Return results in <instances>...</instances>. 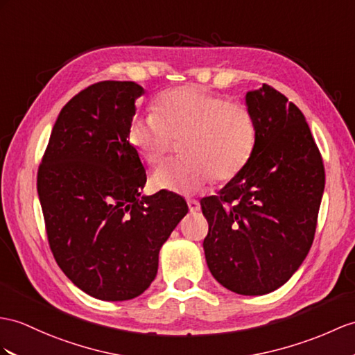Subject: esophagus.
I'll list each match as a JSON object with an SVG mask.
<instances>
[{
    "label": "esophagus",
    "instance_id": "esophagus-1",
    "mask_svg": "<svg viewBox=\"0 0 355 355\" xmlns=\"http://www.w3.org/2000/svg\"><path fill=\"white\" fill-rule=\"evenodd\" d=\"M188 207H189V212L196 214L200 211V203H198L197 200H188Z\"/></svg>",
    "mask_w": 355,
    "mask_h": 355
}]
</instances>
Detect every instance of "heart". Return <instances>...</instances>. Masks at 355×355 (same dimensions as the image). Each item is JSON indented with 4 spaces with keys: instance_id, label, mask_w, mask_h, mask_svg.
<instances>
[{
    "instance_id": "1",
    "label": "heart",
    "mask_w": 355,
    "mask_h": 355,
    "mask_svg": "<svg viewBox=\"0 0 355 355\" xmlns=\"http://www.w3.org/2000/svg\"><path fill=\"white\" fill-rule=\"evenodd\" d=\"M153 111L132 120L129 144L150 167L168 158L175 141L184 140L187 158L155 173L153 185L159 189L193 196L214 178L218 182L235 179L253 158L257 126L243 102L189 84L161 93Z\"/></svg>"
}]
</instances>
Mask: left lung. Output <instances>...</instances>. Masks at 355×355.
I'll list each match as a JSON object with an SVG mask.
<instances>
[{
  "instance_id": "8db88e82",
  "label": "left lung",
  "mask_w": 355,
  "mask_h": 355,
  "mask_svg": "<svg viewBox=\"0 0 355 355\" xmlns=\"http://www.w3.org/2000/svg\"><path fill=\"white\" fill-rule=\"evenodd\" d=\"M257 126L252 161L217 196L200 200L214 279L241 295L286 283L312 247L325 187L321 152L300 108L263 84L245 94Z\"/></svg>"
}]
</instances>
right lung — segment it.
<instances>
[{
  "instance_id": "obj_1",
  "label": "right lung",
  "mask_w": 355,
  "mask_h": 355,
  "mask_svg": "<svg viewBox=\"0 0 355 355\" xmlns=\"http://www.w3.org/2000/svg\"><path fill=\"white\" fill-rule=\"evenodd\" d=\"M143 93L134 81H101L75 94L37 171L55 262L75 286L103 301L132 300L150 286L162 244L188 212L175 193H140L148 178L126 134Z\"/></svg>"
}]
</instances>
